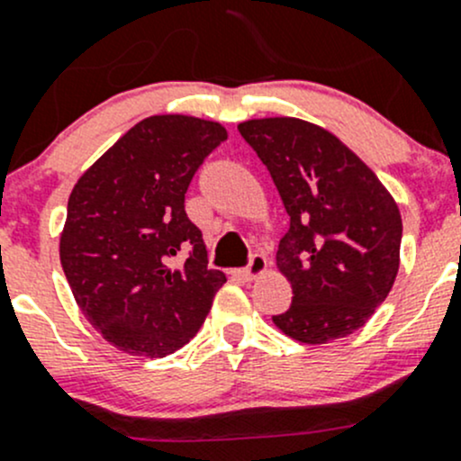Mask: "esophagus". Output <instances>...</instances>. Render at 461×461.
Segmentation results:
<instances>
[{"label": "esophagus", "mask_w": 461, "mask_h": 461, "mask_svg": "<svg viewBox=\"0 0 461 461\" xmlns=\"http://www.w3.org/2000/svg\"><path fill=\"white\" fill-rule=\"evenodd\" d=\"M263 272H267V258L263 257V254H254L252 258H249V265L245 269H240V276L245 278V281H252V278L260 276Z\"/></svg>", "instance_id": "1"}]
</instances>
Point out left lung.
Here are the masks:
<instances>
[{"label":"left lung","mask_w":461,"mask_h":461,"mask_svg":"<svg viewBox=\"0 0 461 461\" xmlns=\"http://www.w3.org/2000/svg\"><path fill=\"white\" fill-rule=\"evenodd\" d=\"M239 131L267 167L290 216L276 267L294 296L274 325L310 346L357 332L397 278V203L375 171L319 124L283 115L245 120Z\"/></svg>","instance_id":"1"}]
</instances>
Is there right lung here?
<instances>
[{"instance_id":"1","label":"right lung","mask_w":461,"mask_h":461,"mask_svg":"<svg viewBox=\"0 0 461 461\" xmlns=\"http://www.w3.org/2000/svg\"><path fill=\"white\" fill-rule=\"evenodd\" d=\"M227 129L213 120L144 118L80 176L68 196L59 260L88 323L113 348L167 357L192 341L227 281L207 267L185 194ZM187 253L180 268L173 257Z\"/></svg>"}]
</instances>
